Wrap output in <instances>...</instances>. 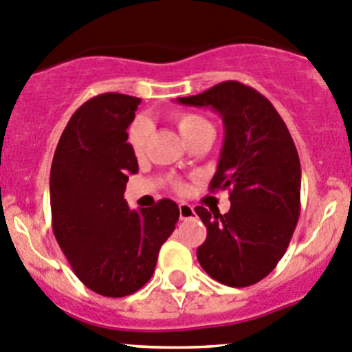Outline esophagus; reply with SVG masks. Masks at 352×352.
Returning <instances> with one entry per match:
<instances>
[{
    "label": "esophagus",
    "instance_id": "obj_1",
    "mask_svg": "<svg viewBox=\"0 0 352 352\" xmlns=\"http://www.w3.org/2000/svg\"><path fill=\"white\" fill-rule=\"evenodd\" d=\"M193 216H195V209H193L190 204L186 202L179 204V217H182V219H192Z\"/></svg>",
    "mask_w": 352,
    "mask_h": 352
}]
</instances>
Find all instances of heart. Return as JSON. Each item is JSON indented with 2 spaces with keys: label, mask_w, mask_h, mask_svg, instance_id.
Segmentation results:
<instances>
[{
  "label": "heart",
  "mask_w": 352,
  "mask_h": 352,
  "mask_svg": "<svg viewBox=\"0 0 352 352\" xmlns=\"http://www.w3.org/2000/svg\"><path fill=\"white\" fill-rule=\"evenodd\" d=\"M173 120L176 124V128L178 131L182 133V136L186 140L190 138L192 135H195L197 131L204 128H210L209 120L204 119L202 116L199 113H192V112H176L173 113ZM148 136H150V124L148 120L145 119H138L131 124V128H129L128 133V143L131 146V152L135 153L136 157H143L146 152V145H148ZM170 188L174 192L178 193H185L188 190V185H186L183 179L173 178L169 182Z\"/></svg>",
  "instance_id": "1"
}]
</instances>
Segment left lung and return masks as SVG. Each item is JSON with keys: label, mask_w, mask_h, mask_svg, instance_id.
<instances>
[{"label": "left lung", "mask_w": 352, "mask_h": 352, "mask_svg": "<svg viewBox=\"0 0 352 352\" xmlns=\"http://www.w3.org/2000/svg\"><path fill=\"white\" fill-rule=\"evenodd\" d=\"M183 105L223 117L224 145L209 190H228L226 214L195 207L207 228L197 259L228 287L261 282L285 254L300 214V162L285 122L270 100L239 81H224Z\"/></svg>", "instance_id": "left-lung-1"}]
</instances>
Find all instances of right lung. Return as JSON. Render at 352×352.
<instances>
[{"label":"right lung","mask_w":352,"mask_h":352,"mask_svg":"<svg viewBox=\"0 0 352 352\" xmlns=\"http://www.w3.org/2000/svg\"><path fill=\"white\" fill-rule=\"evenodd\" d=\"M140 98L103 93L70 117L50 173L52 228L72 271L93 292L126 297L155 271L162 243L178 223L176 202L131 210L124 200L138 160L128 128Z\"/></svg>","instance_id":"1"}]
</instances>
